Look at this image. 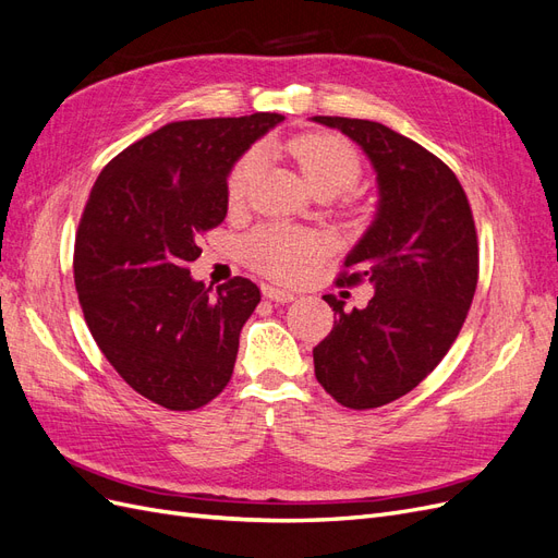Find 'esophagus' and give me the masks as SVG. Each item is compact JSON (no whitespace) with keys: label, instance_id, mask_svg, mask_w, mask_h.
I'll return each instance as SVG.
<instances>
[{"label":"esophagus","instance_id":"1","mask_svg":"<svg viewBox=\"0 0 558 558\" xmlns=\"http://www.w3.org/2000/svg\"><path fill=\"white\" fill-rule=\"evenodd\" d=\"M263 295L272 302H293L295 300V295L291 291L277 289V286H263Z\"/></svg>","mask_w":558,"mask_h":558}]
</instances>
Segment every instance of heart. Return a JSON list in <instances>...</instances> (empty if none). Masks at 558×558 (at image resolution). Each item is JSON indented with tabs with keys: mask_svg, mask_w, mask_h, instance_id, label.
<instances>
[{
	"mask_svg": "<svg viewBox=\"0 0 558 558\" xmlns=\"http://www.w3.org/2000/svg\"><path fill=\"white\" fill-rule=\"evenodd\" d=\"M289 154L300 165L310 189L328 191L332 195L351 189L361 177V160L349 142L328 132H307L289 142ZM260 160L258 148H248L246 154L232 165L228 174V202L242 205L248 185L256 177ZM246 263L260 275L277 281H293L302 269L316 258L318 244L310 232L265 226L253 230L242 244Z\"/></svg>",
	"mask_w": 558,
	"mask_h": 558,
	"instance_id": "obj_1",
	"label": "heart"
}]
</instances>
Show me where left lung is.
<instances>
[{
    "label": "left lung",
    "mask_w": 558,
    "mask_h": 558,
    "mask_svg": "<svg viewBox=\"0 0 558 558\" xmlns=\"http://www.w3.org/2000/svg\"><path fill=\"white\" fill-rule=\"evenodd\" d=\"M312 121L344 132L377 172L375 221L337 277L367 279L375 295L351 312L324 295L337 320L314 347L318 384L349 410H373L424 381L459 337L477 289V230L463 185L421 144L361 118Z\"/></svg>",
    "instance_id": "8db88e82"
}]
</instances>
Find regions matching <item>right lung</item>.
Returning <instances> with one entry per match:
<instances>
[{
    "instance_id": "obj_1",
    "label": "right lung",
    "mask_w": 558,
    "mask_h": 558,
    "mask_svg": "<svg viewBox=\"0 0 558 558\" xmlns=\"http://www.w3.org/2000/svg\"><path fill=\"white\" fill-rule=\"evenodd\" d=\"M281 113L167 123L99 172L74 244L83 316L134 391L197 410L232 377L240 332L260 302L244 277L195 281L199 238L228 214V174Z\"/></svg>"
}]
</instances>
